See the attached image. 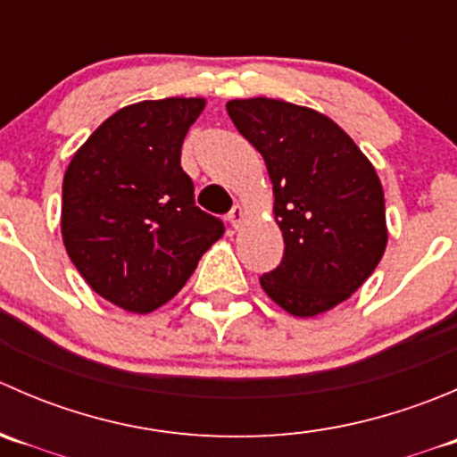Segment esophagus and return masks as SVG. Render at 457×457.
Here are the masks:
<instances>
[{"label": "esophagus", "instance_id": "obj_1", "mask_svg": "<svg viewBox=\"0 0 457 457\" xmlns=\"http://www.w3.org/2000/svg\"><path fill=\"white\" fill-rule=\"evenodd\" d=\"M243 219H245V212H243V207L241 205H234L232 210H229V214H228L229 225H232V228H238V225L243 223Z\"/></svg>", "mask_w": 457, "mask_h": 457}]
</instances>
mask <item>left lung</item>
Listing matches in <instances>:
<instances>
[{
	"label": "left lung",
	"mask_w": 457,
	"mask_h": 457,
	"mask_svg": "<svg viewBox=\"0 0 457 457\" xmlns=\"http://www.w3.org/2000/svg\"><path fill=\"white\" fill-rule=\"evenodd\" d=\"M237 130L262 154L285 252L261 276L294 316H316L352 296L385 254V195L373 165L331 119L278 99L228 101Z\"/></svg>",
	"instance_id": "8db88e82"
}]
</instances>
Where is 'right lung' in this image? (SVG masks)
<instances>
[{
    "mask_svg": "<svg viewBox=\"0 0 457 457\" xmlns=\"http://www.w3.org/2000/svg\"><path fill=\"white\" fill-rule=\"evenodd\" d=\"M203 99L141 101L105 119L63 177L62 234L86 283L121 310L147 314L186 285L225 232L195 203L181 145Z\"/></svg>",
    "mask_w": 457,
    "mask_h": 457,
    "instance_id": "right-lung-1",
    "label": "right lung"
}]
</instances>
